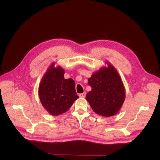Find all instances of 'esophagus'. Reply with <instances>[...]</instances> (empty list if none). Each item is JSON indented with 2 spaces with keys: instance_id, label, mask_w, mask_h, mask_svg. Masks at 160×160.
Masks as SVG:
<instances>
[{
  "instance_id": "34e87169",
  "label": "esophagus",
  "mask_w": 160,
  "mask_h": 160,
  "mask_svg": "<svg viewBox=\"0 0 160 160\" xmlns=\"http://www.w3.org/2000/svg\"><path fill=\"white\" fill-rule=\"evenodd\" d=\"M85 96H86V93L85 92H83L82 94H79V97L80 98H85Z\"/></svg>"
}]
</instances>
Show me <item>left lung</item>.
Instances as JSON below:
<instances>
[{
	"label": "left lung",
	"mask_w": 160,
	"mask_h": 160,
	"mask_svg": "<svg viewBox=\"0 0 160 160\" xmlns=\"http://www.w3.org/2000/svg\"><path fill=\"white\" fill-rule=\"evenodd\" d=\"M88 79L92 87L86 95L93 111L99 115L109 117L116 115L125 99V90L122 78L109 62Z\"/></svg>",
	"instance_id": "left-lung-1"
}]
</instances>
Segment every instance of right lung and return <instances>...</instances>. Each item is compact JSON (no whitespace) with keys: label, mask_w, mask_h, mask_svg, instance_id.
Listing matches in <instances>:
<instances>
[{"label":"right lung","mask_w":160,"mask_h":160,"mask_svg":"<svg viewBox=\"0 0 160 160\" xmlns=\"http://www.w3.org/2000/svg\"><path fill=\"white\" fill-rule=\"evenodd\" d=\"M52 63L43 76L38 87L40 102L49 114L58 116L69 109L79 97L72 78L65 79L64 70Z\"/></svg>","instance_id":"1"}]
</instances>
